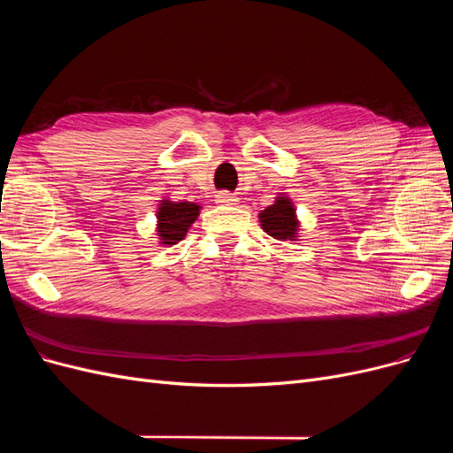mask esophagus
<instances>
[{
    "instance_id": "esophagus-1",
    "label": "esophagus",
    "mask_w": 453,
    "mask_h": 453,
    "mask_svg": "<svg viewBox=\"0 0 453 453\" xmlns=\"http://www.w3.org/2000/svg\"><path fill=\"white\" fill-rule=\"evenodd\" d=\"M215 202L221 203V205H236L238 198L234 195H230V193H219L215 196Z\"/></svg>"
}]
</instances>
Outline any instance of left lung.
<instances>
[{
  "instance_id": "1",
  "label": "left lung",
  "mask_w": 453,
  "mask_h": 453,
  "mask_svg": "<svg viewBox=\"0 0 453 453\" xmlns=\"http://www.w3.org/2000/svg\"><path fill=\"white\" fill-rule=\"evenodd\" d=\"M258 223L268 236L280 242L300 240V221L291 196L280 193L273 203L258 213Z\"/></svg>"
}]
</instances>
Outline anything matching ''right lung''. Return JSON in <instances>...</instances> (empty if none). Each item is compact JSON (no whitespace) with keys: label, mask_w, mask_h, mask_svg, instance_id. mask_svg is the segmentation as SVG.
Wrapping results in <instances>:
<instances>
[{"label":"right lung","mask_w":453,"mask_h":453,"mask_svg":"<svg viewBox=\"0 0 453 453\" xmlns=\"http://www.w3.org/2000/svg\"><path fill=\"white\" fill-rule=\"evenodd\" d=\"M200 210L202 205L196 202H173L168 196L158 200L155 232L162 248H170V245L181 242L187 236L188 228L198 219Z\"/></svg>","instance_id":"add662e5"}]
</instances>
